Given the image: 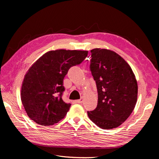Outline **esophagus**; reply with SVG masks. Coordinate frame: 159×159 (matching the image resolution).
Wrapping results in <instances>:
<instances>
[{
    "label": "esophagus",
    "mask_w": 159,
    "mask_h": 159,
    "mask_svg": "<svg viewBox=\"0 0 159 159\" xmlns=\"http://www.w3.org/2000/svg\"><path fill=\"white\" fill-rule=\"evenodd\" d=\"M83 101H84V98H81L80 99L77 100V101H76V102H77V103H81L83 102Z\"/></svg>",
    "instance_id": "1"
}]
</instances>
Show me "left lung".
<instances>
[{
	"mask_svg": "<svg viewBox=\"0 0 159 159\" xmlns=\"http://www.w3.org/2000/svg\"><path fill=\"white\" fill-rule=\"evenodd\" d=\"M90 70L97 85L98 102L89 118L103 129L116 128L126 121L135 107L138 85L127 62L107 49L91 50Z\"/></svg>",
	"mask_w": 159,
	"mask_h": 159,
	"instance_id": "1",
	"label": "left lung"
}]
</instances>
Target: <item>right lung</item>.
Segmentation results:
<instances>
[{"mask_svg":"<svg viewBox=\"0 0 159 159\" xmlns=\"http://www.w3.org/2000/svg\"><path fill=\"white\" fill-rule=\"evenodd\" d=\"M88 54L85 50H52L31 66L23 80L20 95L31 120L50 126L64 118L71 104L61 98L64 78L71 67L81 64Z\"/></svg>","mask_w":159,"mask_h":159,"instance_id":"1","label":"right lung"}]
</instances>
